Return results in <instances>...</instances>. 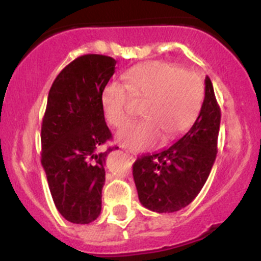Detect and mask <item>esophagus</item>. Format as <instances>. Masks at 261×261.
Wrapping results in <instances>:
<instances>
[{
    "label": "esophagus",
    "instance_id": "34e87169",
    "mask_svg": "<svg viewBox=\"0 0 261 261\" xmlns=\"http://www.w3.org/2000/svg\"><path fill=\"white\" fill-rule=\"evenodd\" d=\"M125 151H126V154H127V156L130 158L131 160H134V159H135V155H134V154H131V152L128 151V150H125Z\"/></svg>",
    "mask_w": 261,
    "mask_h": 261
}]
</instances>
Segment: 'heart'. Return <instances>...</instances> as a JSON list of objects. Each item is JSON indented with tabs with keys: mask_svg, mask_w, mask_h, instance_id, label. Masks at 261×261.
Masks as SVG:
<instances>
[{
	"mask_svg": "<svg viewBox=\"0 0 261 261\" xmlns=\"http://www.w3.org/2000/svg\"><path fill=\"white\" fill-rule=\"evenodd\" d=\"M123 83L109 82L102 88L101 105L106 120L122 127L133 116V98L145 101V118L117 133V143L133 151H143L163 138L174 139L196 122L203 103V84L193 72L174 63L149 60L122 74Z\"/></svg>",
	"mask_w": 261,
	"mask_h": 261,
	"instance_id": "heart-1",
	"label": "heart"
}]
</instances>
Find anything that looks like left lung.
Here are the masks:
<instances>
[{
  "label": "left lung",
  "mask_w": 261,
  "mask_h": 261,
  "mask_svg": "<svg viewBox=\"0 0 261 261\" xmlns=\"http://www.w3.org/2000/svg\"><path fill=\"white\" fill-rule=\"evenodd\" d=\"M201 112L188 133L168 149L138 158L133 175L139 199L159 213L179 211L201 192L217 154L221 111L212 82L204 80Z\"/></svg>",
  "instance_id": "8db88e82"
}]
</instances>
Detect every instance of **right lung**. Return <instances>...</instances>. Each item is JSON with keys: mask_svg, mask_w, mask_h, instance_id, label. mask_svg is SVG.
Here are the masks:
<instances>
[{"mask_svg": "<svg viewBox=\"0 0 261 261\" xmlns=\"http://www.w3.org/2000/svg\"><path fill=\"white\" fill-rule=\"evenodd\" d=\"M116 60L86 54L67 65L53 82L41 125V164L55 207L67 221L89 223L101 213L105 163L112 139L101 105L102 88Z\"/></svg>", "mask_w": 261, "mask_h": 261, "instance_id": "obj_1", "label": "right lung"}]
</instances>
